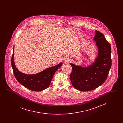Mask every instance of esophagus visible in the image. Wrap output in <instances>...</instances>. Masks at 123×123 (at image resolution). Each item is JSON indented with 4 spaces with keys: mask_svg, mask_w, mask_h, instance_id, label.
<instances>
[{
    "mask_svg": "<svg viewBox=\"0 0 123 123\" xmlns=\"http://www.w3.org/2000/svg\"><path fill=\"white\" fill-rule=\"evenodd\" d=\"M64 61L66 62H68L69 61H70V58L69 57H65L64 59Z\"/></svg>",
    "mask_w": 123,
    "mask_h": 123,
    "instance_id": "34e87169",
    "label": "esophagus"
}]
</instances>
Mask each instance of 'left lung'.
<instances>
[{"instance_id": "1", "label": "left lung", "mask_w": 123, "mask_h": 123, "mask_svg": "<svg viewBox=\"0 0 123 123\" xmlns=\"http://www.w3.org/2000/svg\"><path fill=\"white\" fill-rule=\"evenodd\" d=\"M94 41L98 49V55L94 62L87 67L70 63L72 70L70 73L71 83L81 91L93 90L105 82L111 67V47L103 34L95 31Z\"/></svg>"}]
</instances>
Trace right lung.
I'll use <instances>...</instances> for the list:
<instances>
[{
	"mask_svg": "<svg viewBox=\"0 0 123 123\" xmlns=\"http://www.w3.org/2000/svg\"><path fill=\"white\" fill-rule=\"evenodd\" d=\"M14 47L12 56V65L15 76L18 82L25 88L34 91H40L48 88L56 71L63 64L62 63L47 68L35 74H26L20 71L14 63Z\"/></svg>",
	"mask_w": 123,
	"mask_h": 123,
	"instance_id": "add662e5",
	"label": "right lung"
}]
</instances>
